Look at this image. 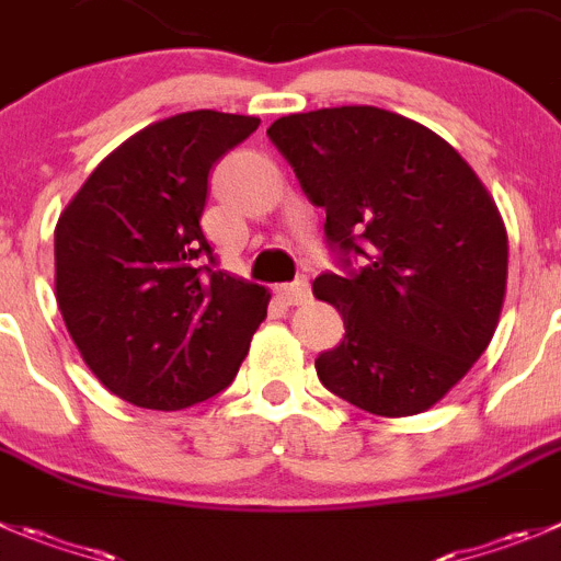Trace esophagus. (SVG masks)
Returning <instances> with one entry per match:
<instances>
[{"label": "esophagus", "instance_id": "obj_1", "mask_svg": "<svg viewBox=\"0 0 561 561\" xmlns=\"http://www.w3.org/2000/svg\"><path fill=\"white\" fill-rule=\"evenodd\" d=\"M276 296H279L285 305H305L307 298L312 296L310 279H296L287 282V285H279L276 287Z\"/></svg>", "mask_w": 561, "mask_h": 561}]
</instances>
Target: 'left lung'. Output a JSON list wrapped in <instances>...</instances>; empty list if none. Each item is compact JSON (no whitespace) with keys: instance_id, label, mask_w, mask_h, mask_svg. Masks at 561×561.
<instances>
[{"instance_id":"obj_1","label":"left lung","mask_w":561,"mask_h":561,"mask_svg":"<svg viewBox=\"0 0 561 561\" xmlns=\"http://www.w3.org/2000/svg\"><path fill=\"white\" fill-rule=\"evenodd\" d=\"M268 138L327 209L337 274L312 290L345 337L318 354V379L374 415L434 407L499 327L510 245L495 202L439 135L368 104L285 115Z\"/></svg>"}]
</instances>
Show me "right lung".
I'll list each match as a JSON object with an SVG mask.
<instances>
[{
  "mask_svg": "<svg viewBox=\"0 0 561 561\" xmlns=\"http://www.w3.org/2000/svg\"><path fill=\"white\" fill-rule=\"evenodd\" d=\"M260 118L193 110L96 165L55 229V290L96 379L144 410L227 390L268 310L263 285L218 268L202 232L209 171Z\"/></svg>",
  "mask_w": 561,
  "mask_h": 561,
  "instance_id": "obj_1",
  "label": "right lung"
}]
</instances>
